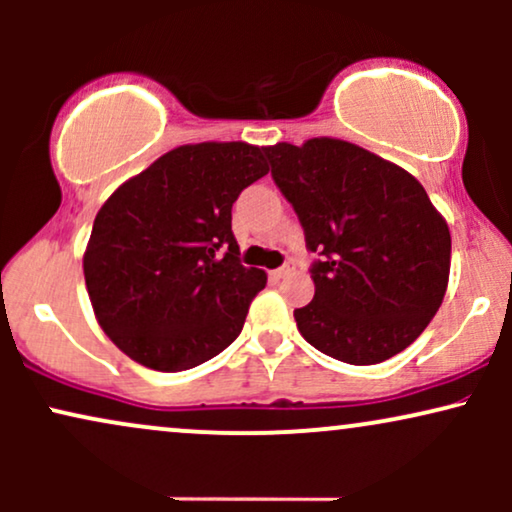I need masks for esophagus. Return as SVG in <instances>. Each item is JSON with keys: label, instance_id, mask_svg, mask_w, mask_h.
I'll return each instance as SVG.
<instances>
[{"label": "esophagus", "instance_id": "esophagus-1", "mask_svg": "<svg viewBox=\"0 0 512 512\" xmlns=\"http://www.w3.org/2000/svg\"><path fill=\"white\" fill-rule=\"evenodd\" d=\"M286 274H289V267H279V269H274V272H272L274 279H284Z\"/></svg>", "mask_w": 512, "mask_h": 512}]
</instances>
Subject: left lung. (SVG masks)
<instances>
[{"label":"left lung","instance_id":"8db88e82","mask_svg":"<svg viewBox=\"0 0 512 512\" xmlns=\"http://www.w3.org/2000/svg\"><path fill=\"white\" fill-rule=\"evenodd\" d=\"M264 154L317 252L315 296L293 310L322 354L373 366L426 330L448 289L450 231L407 170L342 139L276 144Z\"/></svg>","mask_w":512,"mask_h":512}]
</instances>
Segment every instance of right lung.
I'll list each match as a JSON object with an SVG mask.
<instances>
[{
  "instance_id": "add662e5",
  "label": "right lung",
  "mask_w": 512,
  "mask_h": 512,
  "mask_svg": "<svg viewBox=\"0 0 512 512\" xmlns=\"http://www.w3.org/2000/svg\"><path fill=\"white\" fill-rule=\"evenodd\" d=\"M260 146H178L110 195L84 255L98 325L146 368L178 373L221 354L267 284L243 267L231 209L267 175Z\"/></svg>"
}]
</instances>
